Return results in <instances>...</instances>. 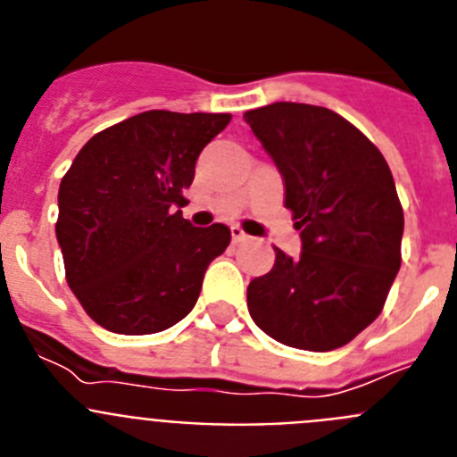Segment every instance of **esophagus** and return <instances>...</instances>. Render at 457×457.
Listing matches in <instances>:
<instances>
[{"label": "esophagus", "instance_id": "obj_1", "mask_svg": "<svg viewBox=\"0 0 457 457\" xmlns=\"http://www.w3.org/2000/svg\"><path fill=\"white\" fill-rule=\"evenodd\" d=\"M231 237H233V242H245L249 236L242 231L240 226H231Z\"/></svg>", "mask_w": 457, "mask_h": 457}]
</instances>
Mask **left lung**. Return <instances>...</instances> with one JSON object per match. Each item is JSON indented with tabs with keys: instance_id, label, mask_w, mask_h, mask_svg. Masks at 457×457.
I'll return each mask as SVG.
<instances>
[{
	"instance_id": "1",
	"label": "left lung",
	"mask_w": 457,
	"mask_h": 457,
	"mask_svg": "<svg viewBox=\"0 0 457 457\" xmlns=\"http://www.w3.org/2000/svg\"><path fill=\"white\" fill-rule=\"evenodd\" d=\"M245 120L277 164L302 252L274 247L247 288L249 316L274 341L327 353L382 313L401 270L403 205L373 141L327 107L272 103Z\"/></svg>"
}]
</instances>
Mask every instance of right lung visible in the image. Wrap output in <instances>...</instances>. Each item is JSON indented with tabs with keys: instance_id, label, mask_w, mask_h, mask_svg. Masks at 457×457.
Listing matches in <instances>:
<instances>
[{
	"instance_id": "1",
	"label": "right lung",
	"mask_w": 457,
	"mask_h": 457,
	"mask_svg": "<svg viewBox=\"0 0 457 457\" xmlns=\"http://www.w3.org/2000/svg\"><path fill=\"white\" fill-rule=\"evenodd\" d=\"M228 120L151 109L93 135L62 179L56 240L66 281L109 332H162L199 300L205 270L231 231L183 220V189Z\"/></svg>"
}]
</instances>
